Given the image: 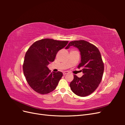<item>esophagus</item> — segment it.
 Wrapping results in <instances>:
<instances>
[{
	"label": "esophagus",
	"instance_id": "obj_1",
	"mask_svg": "<svg viewBox=\"0 0 125 125\" xmlns=\"http://www.w3.org/2000/svg\"><path fill=\"white\" fill-rule=\"evenodd\" d=\"M68 71H64V72H63V74L64 75L67 74H68Z\"/></svg>",
	"mask_w": 125,
	"mask_h": 125
}]
</instances>
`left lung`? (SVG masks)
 I'll return each mask as SVG.
<instances>
[{
    "mask_svg": "<svg viewBox=\"0 0 125 125\" xmlns=\"http://www.w3.org/2000/svg\"><path fill=\"white\" fill-rule=\"evenodd\" d=\"M71 46L80 52L81 62L78 68L83 73L81 78L73 75L70 83L71 90L77 95L84 97L92 93L101 82L104 73V63L100 52L95 46L84 40L72 41L66 49Z\"/></svg>",
    "mask_w": 125,
    "mask_h": 125,
    "instance_id": "1",
    "label": "left lung"
}]
</instances>
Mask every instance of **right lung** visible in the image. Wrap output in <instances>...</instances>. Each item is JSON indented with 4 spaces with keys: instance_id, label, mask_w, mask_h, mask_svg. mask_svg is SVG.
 Wrapping results in <instances>:
<instances>
[{
    "instance_id": "right-lung-1",
    "label": "right lung",
    "mask_w": 125,
    "mask_h": 125,
    "mask_svg": "<svg viewBox=\"0 0 125 125\" xmlns=\"http://www.w3.org/2000/svg\"><path fill=\"white\" fill-rule=\"evenodd\" d=\"M68 43V41L42 39L34 43L26 52L23 73L29 85L36 92L46 94L56 88L62 73H51L47 66L54 61L57 52Z\"/></svg>"
}]
</instances>
